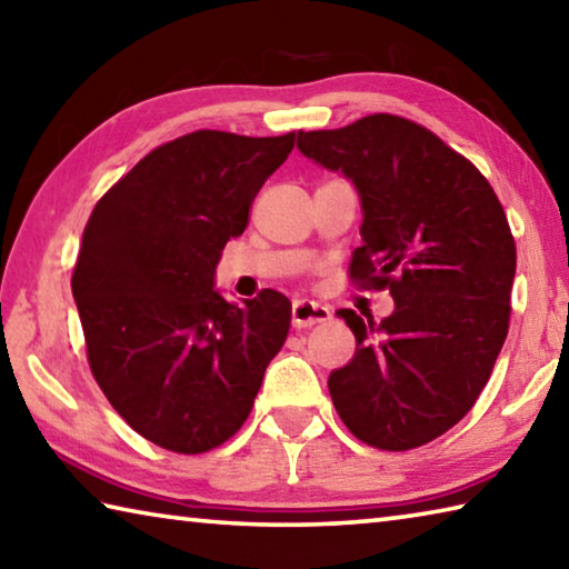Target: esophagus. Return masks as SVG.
Masks as SVG:
<instances>
[{
	"mask_svg": "<svg viewBox=\"0 0 569 569\" xmlns=\"http://www.w3.org/2000/svg\"><path fill=\"white\" fill-rule=\"evenodd\" d=\"M332 317V312L327 310L325 305H317L310 300H297L292 305V327L302 330V327H312V325H322Z\"/></svg>",
	"mask_w": 569,
	"mask_h": 569,
	"instance_id": "1",
	"label": "esophagus"
}]
</instances>
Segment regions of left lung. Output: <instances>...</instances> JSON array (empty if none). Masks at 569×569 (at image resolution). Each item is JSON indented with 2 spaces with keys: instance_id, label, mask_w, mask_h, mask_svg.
Wrapping results in <instances>:
<instances>
[{
  "instance_id": "left-lung-1",
  "label": "left lung",
  "mask_w": 569,
  "mask_h": 569,
  "mask_svg": "<svg viewBox=\"0 0 569 569\" xmlns=\"http://www.w3.org/2000/svg\"><path fill=\"white\" fill-rule=\"evenodd\" d=\"M305 157L342 169L362 197V247L350 277L390 290L380 325L340 310L357 352L330 395L357 440L405 452L472 410L510 330L517 249L492 184L430 129L367 114L297 134Z\"/></svg>"
}]
</instances>
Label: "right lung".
I'll return each instance as SVG.
<instances>
[{"label": "right lung", "instance_id": "add662e5", "mask_svg": "<svg viewBox=\"0 0 569 569\" xmlns=\"http://www.w3.org/2000/svg\"><path fill=\"white\" fill-rule=\"evenodd\" d=\"M292 147L295 132L197 129L139 159L89 214L72 274L89 370L119 417L169 452L227 442L290 332L284 295L239 307L212 284Z\"/></svg>", "mask_w": 569, "mask_h": 569}]
</instances>
